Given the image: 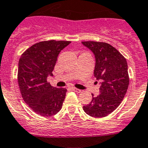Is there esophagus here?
<instances>
[{
  "instance_id": "obj_1",
  "label": "esophagus",
  "mask_w": 148,
  "mask_h": 148,
  "mask_svg": "<svg viewBox=\"0 0 148 148\" xmlns=\"http://www.w3.org/2000/svg\"><path fill=\"white\" fill-rule=\"evenodd\" d=\"M71 89L72 91H74V92H77V93H79V92H81V90L79 89H77V88H74V87H71Z\"/></svg>"
}]
</instances>
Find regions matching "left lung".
I'll return each mask as SVG.
<instances>
[{
  "label": "left lung",
  "mask_w": 148,
  "mask_h": 148,
  "mask_svg": "<svg viewBox=\"0 0 148 148\" xmlns=\"http://www.w3.org/2000/svg\"><path fill=\"white\" fill-rule=\"evenodd\" d=\"M95 57L94 76L99 81V94L94 97L84 111L93 117H104L120 104L129 86L127 63L125 58L110 44L97 41H83Z\"/></svg>",
  "instance_id": "obj_1"
}]
</instances>
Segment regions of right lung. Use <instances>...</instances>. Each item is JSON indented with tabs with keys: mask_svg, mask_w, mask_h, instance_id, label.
<instances>
[{
	"mask_svg": "<svg viewBox=\"0 0 148 148\" xmlns=\"http://www.w3.org/2000/svg\"><path fill=\"white\" fill-rule=\"evenodd\" d=\"M70 43L55 40L41 41L28 49L19 59L18 82L22 97L39 115L50 117L62 109L66 89L52 86L47 77L53 75L58 55Z\"/></svg>",
	"mask_w": 148,
	"mask_h": 148,
	"instance_id": "obj_1",
	"label": "right lung"
}]
</instances>
